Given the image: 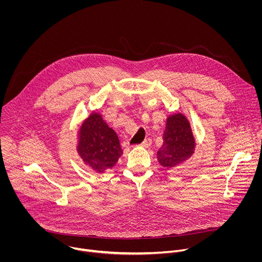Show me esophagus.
<instances>
[{"label":"esophagus","mask_w":262,"mask_h":262,"mask_svg":"<svg viewBox=\"0 0 262 262\" xmlns=\"http://www.w3.org/2000/svg\"><path fill=\"white\" fill-rule=\"evenodd\" d=\"M151 144H152L151 139H145V140L141 143V146H142V147H145V148H148Z\"/></svg>","instance_id":"34e87169"}]
</instances>
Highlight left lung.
<instances>
[{
  "label": "left lung",
  "instance_id": "1",
  "mask_svg": "<svg viewBox=\"0 0 262 262\" xmlns=\"http://www.w3.org/2000/svg\"><path fill=\"white\" fill-rule=\"evenodd\" d=\"M163 141L157 158L159 163L167 169L181 165L194 154L196 143L192 127L188 118L181 113L167 118Z\"/></svg>",
  "mask_w": 262,
  "mask_h": 262
}]
</instances>
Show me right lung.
Returning <instances> with one entry per match:
<instances>
[{
  "instance_id": "right-lung-1",
  "label": "right lung",
  "mask_w": 262,
  "mask_h": 262,
  "mask_svg": "<svg viewBox=\"0 0 262 262\" xmlns=\"http://www.w3.org/2000/svg\"><path fill=\"white\" fill-rule=\"evenodd\" d=\"M78 135L79 156L97 173L111 169L123 155L117 134L97 112H92L83 121Z\"/></svg>"
}]
</instances>
